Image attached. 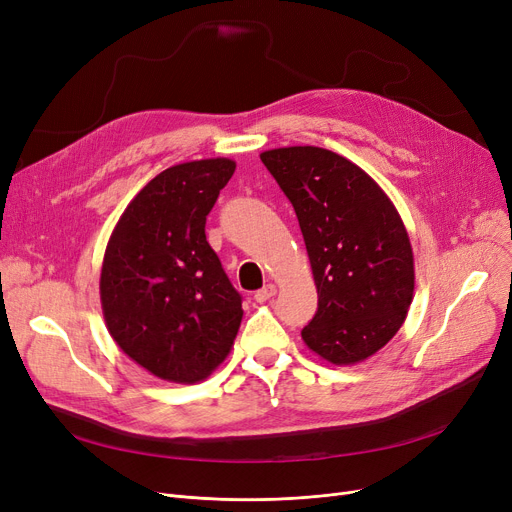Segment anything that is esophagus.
Instances as JSON below:
<instances>
[{
	"instance_id": "1",
	"label": "esophagus",
	"mask_w": 512,
	"mask_h": 512,
	"mask_svg": "<svg viewBox=\"0 0 512 512\" xmlns=\"http://www.w3.org/2000/svg\"><path fill=\"white\" fill-rule=\"evenodd\" d=\"M276 292H278V288H276L274 284H267V286H263L261 290H257V292H255V301H257V303L270 301L272 297H276Z\"/></svg>"
}]
</instances>
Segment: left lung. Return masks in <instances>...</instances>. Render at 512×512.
Segmentation results:
<instances>
[{"instance_id":"8db88e82","label":"left lung","mask_w":512,"mask_h":512,"mask_svg":"<svg viewBox=\"0 0 512 512\" xmlns=\"http://www.w3.org/2000/svg\"><path fill=\"white\" fill-rule=\"evenodd\" d=\"M297 211L317 286L301 336L332 365H355L405 324L415 290L413 249L382 186L351 159L321 147L261 153Z\"/></svg>"}]
</instances>
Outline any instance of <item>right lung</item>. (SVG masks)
<instances>
[{
    "instance_id": "add662e5",
    "label": "right lung",
    "mask_w": 512,
    "mask_h": 512,
    "mask_svg": "<svg viewBox=\"0 0 512 512\" xmlns=\"http://www.w3.org/2000/svg\"><path fill=\"white\" fill-rule=\"evenodd\" d=\"M234 170L228 157L164 170L107 240L99 278L107 332L159 380L203 382L238 334L240 294L205 238L207 213Z\"/></svg>"
}]
</instances>
